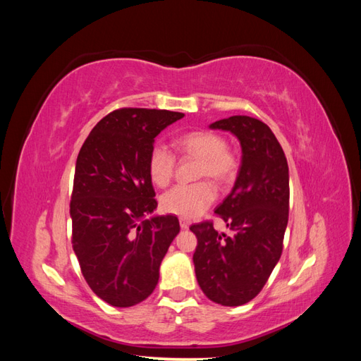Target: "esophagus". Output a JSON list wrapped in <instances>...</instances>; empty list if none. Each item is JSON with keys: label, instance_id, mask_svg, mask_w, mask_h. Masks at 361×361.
I'll return each mask as SVG.
<instances>
[{"label": "esophagus", "instance_id": "obj_1", "mask_svg": "<svg viewBox=\"0 0 361 361\" xmlns=\"http://www.w3.org/2000/svg\"><path fill=\"white\" fill-rule=\"evenodd\" d=\"M179 224H180V227L183 228V231H185V228L190 227V220H188V218L180 216V218H179Z\"/></svg>", "mask_w": 361, "mask_h": 361}]
</instances>
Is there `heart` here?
<instances>
[{
    "mask_svg": "<svg viewBox=\"0 0 361 361\" xmlns=\"http://www.w3.org/2000/svg\"><path fill=\"white\" fill-rule=\"evenodd\" d=\"M176 149L183 157L197 158V176L211 178L224 183L231 180L238 170V157L226 143V138L212 130H192L176 140ZM176 157L164 145L152 147L147 159L149 178L157 187H167L170 183ZM216 197L215 187L209 180L195 183H180L161 195V209L167 214L183 218L200 215Z\"/></svg>",
    "mask_w": 361,
    "mask_h": 361,
    "instance_id": "heart-1",
    "label": "heart"
}]
</instances>
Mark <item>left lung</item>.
I'll list each match as a JSON object with an SVG mask.
<instances>
[{
	"instance_id": "left-lung-1",
	"label": "left lung",
	"mask_w": 361,
	"mask_h": 361,
	"mask_svg": "<svg viewBox=\"0 0 361 361\" xmlns=\"http://www.w3.org/2000/svg\"><path fill=\"white\" fill-rule=\"evenodd\" d=\"M211 128L236 135L243 161L233 190L215 209L232 235L218 233L212 221L192 224L190 231L197 236L192 262L206 297L235 307L256 297L281 256L289 169L279 140L262 120L232 116Z\"/></svg>"
}]
</instances>
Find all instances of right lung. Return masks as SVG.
<instances>
[{
  "instance_id": "right-lung-1",
  "label": "right lung",
  "mask_w": 361,
  "mask_h": 361,
  "mask_svg": "<svg viewBox=\"0 0 361 361\" xmlns=\"http://www.w3.org/2000/svg\"><path fill=\"white\" fill-rule=\"evenodd\" d=\"M183 113L120 108L97 123L76 158L72 245L90 289L114 307L154 292L159 265L180 231L178 216L146 218L158 206L147 171L155 137Z\"/></svg>"
}]
</instances>
